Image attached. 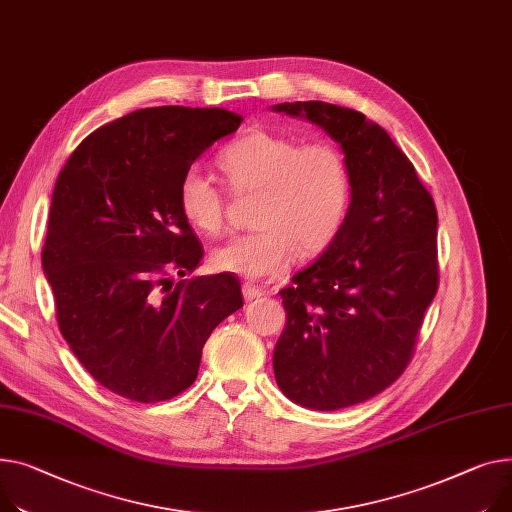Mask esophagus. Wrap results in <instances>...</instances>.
<instances>
[{"label": "esophagus", "instance_id": "obj_1", "mask_svg": "<svg viewBox=\"0 0 512 512\" xmlns=\"http://www.w3.org/2000/svg\"><path fill=\"white\" fill-rule=\"evenodd\" d=\"M243 296H245V300H255V298L263 296V290L253 286V284H249V282H245L243 284Z\"/></svg>", "mask_w": 512, "mask_h": 512}]
</instances>
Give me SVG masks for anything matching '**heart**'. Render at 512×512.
I'll return each mask as SVG.
<instances>
[{
	"label": "heart",
	"mask_w": 512,
	"mask_h": 512,
	"mask_svg": "<svg viewBox=\"0 0 512 512\" xmlns=\"http://www.w3.org/2000/svg\"><path fill=\"white\" fill-rule=\"evenodd\" d=\"M220 166L238 195L259 193L253 230L236 234L212 253V265L247 280L276 278L298 253L323 251L342 228L352 197L346 156L329 142L267 129H251L228 144ZM179 210L203 234H218L226 197L201 166H189L179 181Z\"/></svg>",
	"instance_id": "heart-1"
}]
</instances>
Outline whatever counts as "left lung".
<instances>
[{"mask_svg":"<svg viewBox=\"0 0 512 512\" xmlns=\"http://www.w3.org/2000/svg\"><path fill=\"white\" fill-rule=\"evenodd\" d=\"M271 111L319 125L350 166L348 216L323 255L280 290V391L333 412L385 391L405 370L438 288L436 208L414 164L362 113L321 100Z\"/></svg>","mask_w":512,"mask_h":512,"instance_id":"left-lung-1","label":"left lung"}]
</instances>
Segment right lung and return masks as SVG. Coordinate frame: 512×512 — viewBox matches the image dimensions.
I'll list each match as a JSON object with an SVG mask.
<instances>
[{
  "label": "right lung",
  "instance_id": "obj_1",
  "mask_svg": "<svg viewBox=\"0 0 512 512\" xmlns=\"http://www.w3.org/2000/svg\"><path fill=\"white\" fill-rule=\"evenodd\" d=\"M241 123L224 109L133 111L90 133L57 177L43 249L57 323L82 366L121 397L183 393L210 333L243 306L230 274L170 280L203 257L179 181Z\"/></svg>",
  "mask_w": 512,
  "mask_h": 512
}]
</instances>
